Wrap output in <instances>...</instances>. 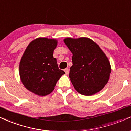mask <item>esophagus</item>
I'll use <instances>...</instances> for the list:
<instances>
[{
    "mask_svg": "<svg viewBox=\"0 0 131 131\" xmlns=\"http://www.w3.org/2000/svg\"><path fill=\"white\" fill-rule=\"evenodd\" d=\"M64 72H65V73L67 74H68L69 72H70V71H69V69H68V68L64 69Z\"/></svg>",
    "mask_w": 131,
    "mask_h": 131,
    "instance_id": "esophagus-1",
    "label": "esophagus"
}]
</instances>
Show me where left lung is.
Returning <instances> with one entry per match:
<instances>
[{
    "label": "left lung",
    "instance_id": "1",
    "mask_svg": "<svg viewBox=\"0 0 131 131\" xmlns=\"http://www.w3.org/2000/svg\"><path fill=\"white\" fill-rule=\"evenodd\" d=\"M63 41L72 53L69 76L75 90L85 96L100 91L107 83L111 72L105 53L89 38H67Z\"/></svg>",
    "mask_w": 131,
    "mask_h": 131
}]
</instances>
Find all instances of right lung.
<instances>
[{"label":"right lung","mask_w":131,"mask_h":131,"mask_svg":"<svg viewBox=\"0 0 131 131\" xmlns=\"http://www.w3.org/2000/svg\"><path fill=\"white\" fill-rule=\"evenodd\" d=\"M56 39L38 38L30 42L19 63L20 81L28 90L45 96L55 89L62 75L53 53L57 46Z\"/></svg>","instance_id":"right-lung-1"}]
</instances>
